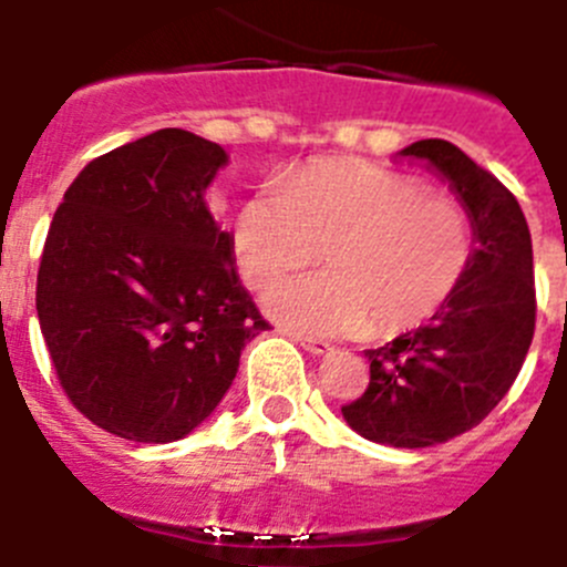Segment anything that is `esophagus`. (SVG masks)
Here are the masks:
<instances>
[{"label":"esophagus","instance_id":"esophagus-1","mask_svg":"<svg viewBox=\"0 0 567 567\" xmlns=\"http://www.w3.org/2000/svg\"><path fill=\"white\" fill-rule=\"evenodd\" d=\"M292 337H295V342L300 344V348H303V350H309V353H315V355H322V353H328V350H333L331 344L326 342V339L306 337V333H292Z\"/></svg>","mask_w":567,"mask_h":567}]
</instances>
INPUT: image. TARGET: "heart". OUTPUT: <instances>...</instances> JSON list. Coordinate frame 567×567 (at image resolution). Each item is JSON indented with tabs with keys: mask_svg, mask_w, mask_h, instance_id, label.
Listing matches in <instances>:
<instances>
[{
	"mask_svg": "<svg viewBox=\"0 0 567 567\" xmlns=\"http://www.w3.org/2000/svg\"><path fill=\"white\" fill-rule=\"evenodd\" d=\"M234 258L250 287L308 266L326 274L272 285L264 306L311 333L398 337L454 298L476 252L467 208L429 192L420 177L364 161H317L261 186L230 228Z\"/></svg>",
	"mask_w": 567,
	"mask_h": 567,
	"instance_id": "b5f03b06",
	"label": "heart"
}]
</instances>
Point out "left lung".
<instances>
[{
    "instance_id": "8db88e82",
    "label": "left lung",
    "mask_w": 567,
    "mask_h": 567,
    "mask_svg": "<svg viewBox=\"0 0 567 567\" xmlns=\"http://www.w3.org/2000/svg\"><path fill=\"white\" fill-rule=\"evenodd\" d=\"M429 161L462 199L476 252L454 298L417 331L364 350L370 384L342 414L364 440L429 449L482 423L523 368L535 337L532 234L515 194L456 144L423 138L401 150Z\"/></svg>"
}]
</instances>
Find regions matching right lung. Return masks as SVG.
Returning <instances> with one entry per match:
<instances>
[{
	"mask_svg": "<svg viewBox=\"0 0 567 567\" xmlns=\"http://www.w3.org/2000/svg\"><path fill=\"white\" fill-rule=\"evenodd\" d=\"M228 155L164 127L91 161L52 217L35 309L69 401L133 442H175L217 409L269 328L203 192Z\"/></svg>",
	"mask_w": 567,
	"mask_h": 567,
	"instance_id": "1",
	"label": "right lung"
}]
</instances>
